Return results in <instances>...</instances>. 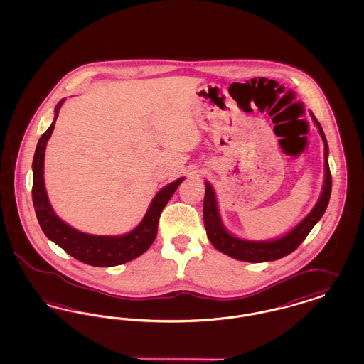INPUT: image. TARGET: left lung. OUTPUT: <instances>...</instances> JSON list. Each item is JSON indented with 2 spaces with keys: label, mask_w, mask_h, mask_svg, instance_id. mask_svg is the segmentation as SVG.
Segmentation results:
<instances>
[{
  "label": "left lung",
  "mask_w": 364,
  "mask_h": 364,
  "mask_svg": "<svg viewBox=\"0 0 364 364\" xmlns=\"http://www.w3.org/2000/svg\"><path fill=\"white\" fill-rule=\"evenodd\" d=\"M310 114L321 134V138L325 143V183L315 208H312L311 213L303 221H300L297 225L294 226L291 232H288L279 239L267 240V242L244 240L230 235L223 225L215 192L213 190L211 184L206 181L203 220H205L208 240L218 251L224 252L235 259L251 262V263L277 260L294 252V250L307 237V235L311 232L315 224L322 218L325 210L329 205L330 192H331V174H330L329 161H328L329 147H328V141L321 124L315 119L312 112H310Z\"/></svg>",
  "instance_id": "1"
}]
</instances>
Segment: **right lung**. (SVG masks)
Segmentation results:
<instances>
[{
    "instance_id": "1",
    "label": "right lung",
    "mask_w": 364,
    "mask_h": 364,
    "mask_svg": "<svg viewBox=\"0 0 364 364\" xmlns=\"http://www.w3.org/2000/svg\"><path fill=\"white\" fill-rule=\"evenodd\" d=\"M64 101L65 100H61L55 106L54 122L38 140L35 150L33 161V203L38 223L43 233L48 236V239H50L58 247H61L70 257L86 264L97 267H112L135 259L143 252H146L154 242L159 215L166 206V203L169 202V199L172 198L174 191L183 183L184 177L177 178L173 183L168 184L159 192H156L141 223L127 235L97 236L76 230L75 228L68 225L55 215L54 210L50 206L43 180L46 143L52 136L54 124Z\"/></svg>"
}]
</instances>
